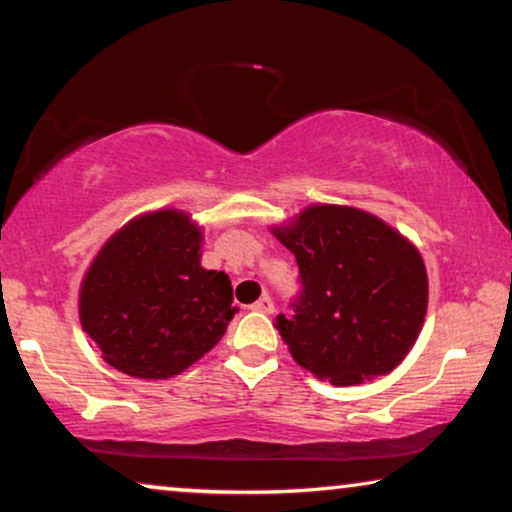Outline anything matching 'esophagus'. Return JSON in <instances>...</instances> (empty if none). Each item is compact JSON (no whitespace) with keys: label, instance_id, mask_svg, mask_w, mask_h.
Masks as SVG:
<instances>
[{"label":"esophagus","instance_id":"obj_1","mask_svg":"<svg viewBox=\"0 0 512 512\" xmlns=\"http://www.w3.org/2000/svg\"><path fill=\"white\" fill-rule=\"evenodd\" d=\"M251 310L263 312V314H272V312H275V303H272L270 296H261L254 305H251Z\"/></svg>","mask_w":512,"mask_h":512}]
</instances>
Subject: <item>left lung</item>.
Instances as JSON below:
<instances>
[{
    "mask_svg": "<svg viewBox=\"0 0 512 512\" xmlns=\"http://www.w3.org/2000/svg\"><path fill=\"white\" fill-rule=\"evenodd\" d=\"M275 235L300 272L293 314L275 319L298 366L335 387L391 373L429 303L419 251L377 216L338 205L307 207Z\"/></svg>",
    "mask_w": 512,
    "mask_h": 512,
    "instance_id": "8db88e82",
    "label": "left lung"
}]
</instances>
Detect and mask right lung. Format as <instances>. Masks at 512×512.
<instances>
[{
    "label": "right lung",
    "mask_w": 512,
    "mask_h": 512,
    "mask_svg": "<svg viewBox=\"0 0 512 512\" xmlns=\"http://www.w3.org/2000/svg\"><path fill=\"white\" fill-rule=\"evenodd\" d=\"M202 233L163 209L118 230L81 286V324L102 359L142 380H165L202 359L235 317L226 272L200 265Z\"/></svg>",
    "instance_id": "right-lung-1"
}]
</instances>
